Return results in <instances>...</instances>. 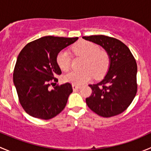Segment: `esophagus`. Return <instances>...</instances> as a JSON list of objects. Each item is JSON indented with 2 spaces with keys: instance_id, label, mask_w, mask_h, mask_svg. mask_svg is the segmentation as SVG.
<instances>
[{
  "instance_id": "obj_1",
  "label": "esophagus",
  "mask_w": 151,
  "mask_h": 151,
  "mask_svg": "<svg viewBox=\"0 0 151 151\" xmlns=\"http://www.w3.org/2000/svg\"><path fill=\"white\" fill-rule=\"evenodd\" d=\"M80 88V86H79V85H74V84L72 85V88H73V90H74V91H76V90L79 89Z\"/></svg>"
}]
</instances>
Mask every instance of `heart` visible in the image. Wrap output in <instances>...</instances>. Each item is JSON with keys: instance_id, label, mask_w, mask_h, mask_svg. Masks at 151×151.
Instances as JSON below:
<instances>
[{"instance_id": "b5f03b06", "label": "heart", "mask_w": 151, "mask_h": 151, "mask_svg": "<svg viewBox=\"0 0 151 151\" xmlns=\"http://www.w3.org/2000/svg\"><path fill=\"white\" fill-rule=\"evenodd\" d=\"M72 50L76 56L84 58L81 67L83 70L66 74L63 79L67 83L74 85L85 84L92 79L93 74L96 78H100L106 74L110 59L108 53L99 50L98 45L87 41H81L73 47ZM56 61L60 69L65 72L71 68V58L66 50L60 51L58 54Z\"/></svg>"}]
</instances>
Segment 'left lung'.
Here are the masks:
<instances>
[{
	"instance_id": "left-lung-1",
	"label": "left lung",
	"mask_w": 151,
	"mask_h": 151,
	"mask_svg": "<svg viewBox=\"0 0 151 151\" xmlns=\"http://www.w3.org/2000/svg\"><path fill=\"white\" fill-rule=\"evenodd\" d=\"M83 38L102 47L110 59L104 79L89 85L92 93L86 99V104L104 118L119 115L129 107L137 91L136 60L129 47L118 39L103 35Z\"/></svg>"
}]
</instances>
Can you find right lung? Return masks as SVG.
Segmentation results:
<instances>
[{
    "label": "right lung",
    "mask_w": 151,
    "mask_h": 151,
    "mask_svg": "<svg viewBox=\"0 0 151 151\" xmlns=\"http://www.w3.org/2000/svg\"><path fill=\"white\" fill-rule=\"evenodd\" d=\"M78 37L44 36L27 44L18 55L13 74L14 84L24 110L36 118L49 120L66 106L72 87L66 83L50 86L58 82L61 74L56 58L65 47Z\"/></svg>",
    "instance_id": "add662e5"
}]
</instances>
